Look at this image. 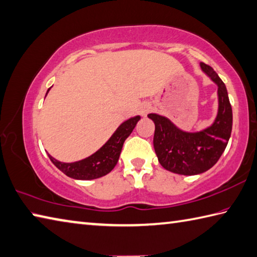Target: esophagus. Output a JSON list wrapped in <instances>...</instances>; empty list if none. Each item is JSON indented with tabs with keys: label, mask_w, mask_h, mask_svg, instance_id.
<instances>
[{
	"label": "esophagus",
	"mask_w": 257,
	"mask_h": 257,
	"mask_svg": "<svg viewBox=\"0 0 257 257\" xmlns=\"http://www.w3.org/2000/svg\"><path fill=\"white\" fill-rule=\"evenodd\" d=\"M151 110H152V105L149 104V103H144L142 105V108H141V111H142V114L143 115H146Z\"/></svg>",
	"instance_id": "obj_1"
}]
</instances>
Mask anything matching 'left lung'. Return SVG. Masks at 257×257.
<instances>
[{
	"label": "left lung",
	"instance_id": "obj_1",
	"mask_svg": "<svg viewBox=\"0 0 257 257\" xmlns=\"http://www.w3.org/2000/svg\"><path fill=\"white\" fill-rule=\"evenodd\" d=\"M200 67L218 87V111L211 124L199 132H186L167 116L148 114L155 123L154 148L158 162L165 170L181 175H197L211 169L231 135L232 110L225 83L209 65L200 63Z\"/></svg>",
	"mask_w": 257,
	"mask_h": 257
}]
</instances>
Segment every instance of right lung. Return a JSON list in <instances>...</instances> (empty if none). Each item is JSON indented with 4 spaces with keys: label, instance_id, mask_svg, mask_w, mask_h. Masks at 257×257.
<instances>
[{
    "label": "right lung",
    "instance_id": "right-lung-1",
    "mask_svg": "<svg viewBox=\"0 0 257 257\" xmlns=\"http://www.w3.org/2000/svg\"><path fill=\"white\" fill-rule=\"evenodd\" d=\"M50 88L51 87L48 88L46 95L48 94ZM139 120H141V115H135L133 118L123 121L115 129L112 136L108 139V142L103 146L97 149L91 156L84 158V160L74 163H63L57 161L49 154L48 156L58 170L62 171L67 176L72 177V179L84 181L99 179V177L110 173L114 169V166L119 161V156L124 141L133 133Z\"/></svg>",
    "mask_w": 257,
    "mask_h": 257
}]
</instances>
